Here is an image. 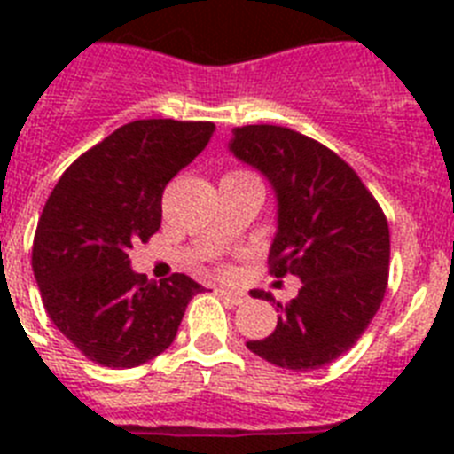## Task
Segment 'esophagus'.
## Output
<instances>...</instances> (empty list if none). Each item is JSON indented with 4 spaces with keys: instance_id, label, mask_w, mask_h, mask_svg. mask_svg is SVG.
Segmentation results:
<instances>
[{
    "instance_id": "1",
    "label": "esophagus",
    "mask_w": 454,
    "mask_h": 454,
    "mask_svg": "<svg viewBox=\"0 0 454 454\" xmlns=\"http://www.w3.org/2000/svg\"><path fill=\"white\" fill-rule=\"evenodd\" d=\"M215 293H218L223 300H227L230 304L243 302V295H240V293H236V291H227V288H215Z\"/></svg>"
}]
</instances>
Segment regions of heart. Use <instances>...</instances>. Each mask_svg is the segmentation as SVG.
<instances>
[{
	"mask_svg": "<svg viewBox=\"0 0 454 454\" xmlns=\"http://www.w3.org/2000/svg\"><path fill=\"white\" fill-rule=\"evenodd\" d=\"M230 175H250V172H243V170H234V172H230Z\"/></svg>",
	"mask_w": 454,
	"mask_h": 454,
	"instance_id": "heart-1",
	"label": "heart"
}]
</instances>
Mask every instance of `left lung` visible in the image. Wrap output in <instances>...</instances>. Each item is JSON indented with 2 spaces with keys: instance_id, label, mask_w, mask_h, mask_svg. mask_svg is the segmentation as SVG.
I'll return each instance as SVG.
<instances>
[{
  "instance_id": "8db88e82",
  "label": "left lung",
  "mask_w": 454,
  "mask_h": 454,
  "mask_svg": "<svg viewBox=\"0 0 454 454\" xmlns=\"http://www.w3.org/2000/svg\"><path fill=\"white\" fill-rule=\"evenodd\" d=\"M230 152L275 188L270 275L302 279L291 302H277L272 334L247 340V348L288 371L327 366L355 346L384 300L391 254L387 215L339 154L298 131L236 127ZM252 298L275 302L263 291H252Z\"/></svg>"
}]
</instances>
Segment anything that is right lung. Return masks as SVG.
I'll list each match as a JSON object with an SVG mask.
<instances>
[{"label":"right lung","instance_id":"add662e5","mask_svg":"<svg viewBox=\"0 0 454 454\" xmlns=\"http://www.w3.org/2000/svg\"><path fill=\"white\" fill-rule=\"evenodd\" d=\"M214 122L136 120L72 163L45 202L34 266L47 316L99 366L134 368L170 348L195 279L152 282L129 266L134 240L161 227L168 182L207 147Z\"/></svg>","mask_w":454,"mask_h":454}]
</instances>
